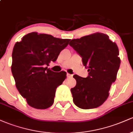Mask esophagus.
Here are the masks:
<instances>
[{
  "label": "esophagus",
  "mask_w": 133,
  "mask_h": 133,
  "mask_svg": "<svg viewBox=\"0 0 133 133\" xmlns=\"http://www.w3.org/2000/svg\"><path fill=\"white\" fill-rule=\"evenodd\" d=\"M72 74H69V73H67V76H68V77H72Z\"/></svg>",
  "instance_id": "obj_1"
}]
</instances>
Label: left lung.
I'll use <instances>...</instances> for the list:
<instances>
[{
  "label": "left lung",
  "mask_w": 133,
  "mask_h": 133,
  "mask_svg": "<svg viewBox=\"0 0 133 133\" xmlns=\"http://www.w3.org/2000/svg\"><path fill=\"white\" fill-rule=\"evenodd\" d=\"M69 45L81 56L89 72L86 78L73 76L76 80V86L71 89L73 102L83 109L97 108L107 99L116 79L121 63L117 44L108 35L97 32L72 39Z\"/></svg>",
  "instance_id": "obj_1"
}]
</instances>
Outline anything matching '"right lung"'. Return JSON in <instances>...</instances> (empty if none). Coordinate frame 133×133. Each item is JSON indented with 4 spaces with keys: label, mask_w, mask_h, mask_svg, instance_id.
Segmentation results:
<instances>
[{
    "label": "right lung",
    "mask_w": 133,
    "mask_h": 133,
    "mask_svg": "<svg viewBox=\"0 0 133 133\" xmlns=\"http://www.w3.org/2000/svg\"><path fill=\"white\" fill-rule=\"evenodd\" d=\"M70 39L31 32L17 42L12 51L11 71L17 89L30 106L45 109L54 103L57 88L66 78V72L47 68L55 62Z\"/></svg>",
    "instance_id": "obj_1"
}]
</instances>
